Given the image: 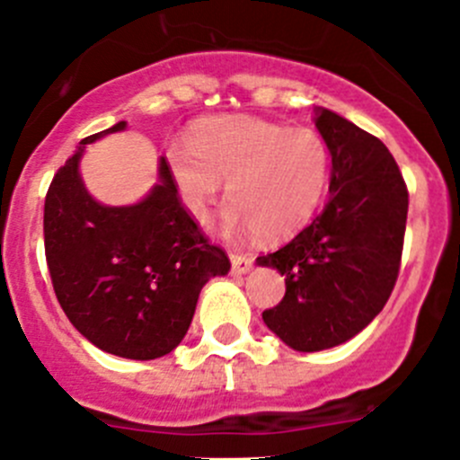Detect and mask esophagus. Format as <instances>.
<instances>
[{
    "label": "esophagus",
    "mask_w": 460,
    "mask_h": 460,
    "mask_svg": "<svg viewBox=\"0 0 460 460\" xmlns=\"http://www.w3.org/2000/svg\"><path fill=\"white\" fill-rule=\"evenodd\" d=\"M229 258H231V269H234V273H247L249 269L253 267V256H249V253L231 252Z\"/></svg>",
    "instance_id": "esophagus-1"
}]
</instances>
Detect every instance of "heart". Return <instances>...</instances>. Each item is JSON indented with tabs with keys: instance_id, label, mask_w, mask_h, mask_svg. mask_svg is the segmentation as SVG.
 <instances>
[{
	"instance_id": "1",
	"label": "heart",
	"mask_w": 460,
	"mask_h": 460,
	"mask_svg": "<svg viewBox=\"0 0 460 460\" xmlns=\"http://www.w3.org/2000/svg\"><path fill=\"white\" fill-rule=\"evenodd\" d=\"M166 162L193 217H207L226 182L225 226L262 240L291 238L307 226L332 175V153L318 131L253 115L202 119L187 144L169 148Z\"/></svg>"
}]
</instances>
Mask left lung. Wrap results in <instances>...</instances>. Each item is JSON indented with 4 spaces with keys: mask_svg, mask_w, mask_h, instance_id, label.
Returning a JSON list of instances; mask_svg holds the SVG:
<instances>
[{
    "mask_svg": "<svg viewBox=\"0 0 460 460\" xmlns=\"http://www.w3.org/2000/svg\"><path fill=\"white\" fill-rule=\"evenodd\" d=\"M316 127L332 153L329 200L291 243L258 264L285 276L280 303L262 320L296 351L336 347L383 312L401 271L410 193L378 137L318 109Z\"/></svg>",
    "mask_w": 460,
    "mask_h": 460,
    "instance_id": "8db88e82",
    "label": "left lung"
}]
</instances>
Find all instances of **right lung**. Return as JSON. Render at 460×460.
<instances>
[{
	"label": "right lung",
	"mask_w": 460,
	"mask_h": 460,
	"mask_svg": "<svg viewBox=\"0 0 460 460\" xmlns=\"http://www.w3.org/2000/svg\"><path fill=\"white\" fill-rule=\"evenodd\" d=\"M118 122L82 144L122 131ZM84 146L59 166L44 202V252L55 296L73 327L113 356L153 360L180 345L204 282L229 271L184 208L160 160V184L133 207H104L77 173Z\"/></svg>",
	"instance_id": "obj_1"
}]
</instances>
